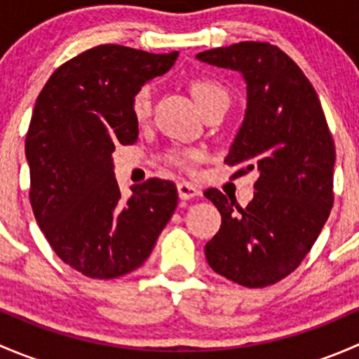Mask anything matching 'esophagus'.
Returning <instances> with one entry per match:
<instances>
[{"label": "esophagus", "instance_id": "esophagus-1", "mask_svg": "<svg viewBox=\"0 0 359 359\" xmlns=\"http://www.w3.org/2000/svg\"><path fill=\"white\" fill-rule=\"evenodd\" d=\"M177 191H179L180 200H194V198L198 200V198H201V191L191 182H179L177 184Z\"/></svg>", "mask_w": 359, "mask_h": 359}]
</instances>
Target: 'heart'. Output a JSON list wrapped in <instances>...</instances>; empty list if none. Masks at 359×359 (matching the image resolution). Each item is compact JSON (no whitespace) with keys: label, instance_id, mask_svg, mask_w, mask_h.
Instances as JSON below:
<instances>
[{"label":"heart","instance_id":"b5f03b06","mask_svg":"<svg viewBox=\"0 0 359 359\" xmlns=\"http://www.w3.org/2000/svg\"><path fill=\"white\" fill-rule=\"evenodd\" d=\"M191 92H193L194 100H196L198 107L201 112L206 109H212V107L224 106L227 109V104H229V93L227 90L220 85L219 81L210 78H200L194 79L193 85H191ZM153 97H154V88L153 85H144L133 93L132 97V114L137 121H146L149 118L151 109H153ZM198 158V153L194 151H186V153H175L170 156V161L175 163L179 166H186L187 163L193 161Z\"/></svg>","mask_w":359,"mask_h":359}]
</instances>
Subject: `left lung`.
Returning a JSON list of instances; mask_svg holds the SVG:
<instances>
[{
  "mask_svg": "<svg viewBox=\"0 0 359 359\" xmlns=\"http://www.w3.org/2000/svg\"><path fill=\"white\" fill-rule=\"evenodd\" d=\"M196 59L243 74L247 111L224 161L241 166L236 175L259 173L245 208L220 191H205L222 215L205 245L206 260L243 287L274 285L299 267L330 215L334 139L313 85L278 46L241 41Z\"/></svg>",
  "mask_w": 359,
  "mask_h": 359,
  "instance_id": "8db88e82",
  "label": "left lung"
}]
</instances>
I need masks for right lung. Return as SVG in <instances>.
I'll list each match as a JSON object with an SVG mask.
<instances>
[{
	"label": "right lung",
	"mask_w": 359,
	"mask_h": 359,
	"mask_svg": "<svg viewBox=\"0 0 359 359\" xmlns=\"http://www.w3.org/2000/svg\"><path fill=\"white\" fill-rule=\"evenodd\" d=\"M177 57L95 46L57 69L36 99L25 137L32 212L53 252L85 276L112 280L142 266L175 212L170 180L121 198L112 153L139 137L133 93Z\"/></svg>",
	"instance_id": "add662e5"
}]
</instances>
